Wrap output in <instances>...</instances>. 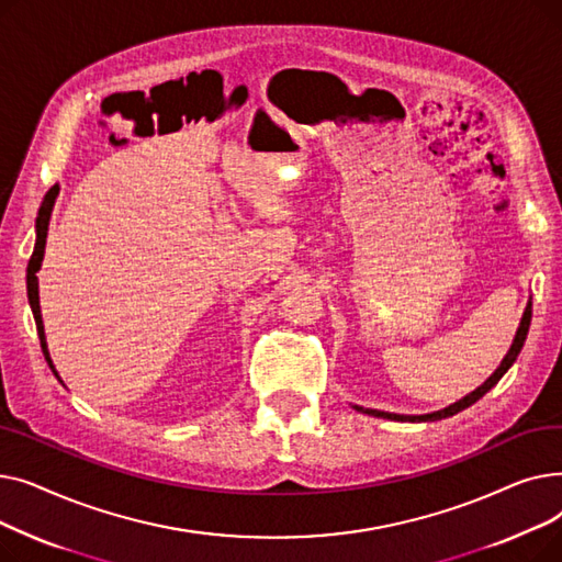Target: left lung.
<instances>
[{
    "label": "left lung",
    "instance_id": "1",
    "mask_svg": "<svg viewBox=\"0 0 562 562\" xmlns=\"http://www.w3.org/2000/svg\"><path fill=\"white\" fill-rule=\"evenodd\" d=\"M530 314H533V303L528 301V305H526V310H524V316H521V323H519V328H517V335H515V339H513V346H510V350L506 352V358L501 360V364H498V369L483 382V385L479 387V390H474L471 394H467L464 398H460V401H456L453 405H449V407H445V409H437V412H430V415H394V412H380V409H369V407H360V405H356V409L358 412H364V415H371V417H382V419H392V422H439V419H447V417H453V415H458V412H462L464 407H469V405H474L479 398H483L496 382L504 378V373L513 367V362L517 360V356H519V350H521V346H524V341H526V335H528V326H530Z\"/></svg>",
    "mask_w": 562,
    "mask_h": 562
}]
</instances>
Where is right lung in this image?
Listing matches in <instances>:
<instances>
[{
	"instance_id": "add662e5",
	"label": "right lung",
	"mask_w": 562,
	"mask_h": 562,
	"mask_svg": "<svg viewBox=\"0 0 562 562\" xmlns=\"http://www.w3.org/2000/svg\"><path fill=\"white\" fill-rule=\"evenodd\" d=\"M58 195V184H54L45 198H43V204L38 210V218H36V246H34V252H32V259H29V266H26V296H29V305H32V312H34V318H36V330H38V339H41V348H43V356L52 369V373L58 378L54 364H52V358H49V350H47V341H45V326H43V316H41V303H38V278L36 273L41 271V263H43V255H45V241H47V225H49V216H52V206H54V200ZM61 380V378H58ZM64 382V380H61Z\"/></svg>"
}]
</instances>
